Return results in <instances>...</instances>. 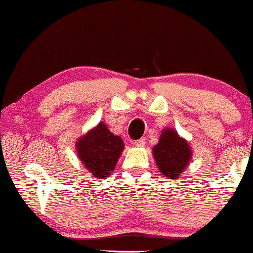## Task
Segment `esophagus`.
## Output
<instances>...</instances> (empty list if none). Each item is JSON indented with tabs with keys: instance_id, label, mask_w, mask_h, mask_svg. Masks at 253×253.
<instances>
[{
	"instance_id": "1",
	"label": "esophagus",
	"mask_w": 253,
	"mask_h": 253,
	"mask_svg": "<svg viewBox=\"0 0 253 253\" xmlns=\"http://www.w3.org/2000/svg\"><path fill=\"white\" fill-rule=\"evenodd\" d=\"M134 145L136 147H143L145 145V138H141V139H138V140H135Z\"/></svg>"
}]
</instances>
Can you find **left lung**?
<instances>
[{
  "label": "left lung",
  "instance_id": "left-lung-1",
  "mask_svg": "<svg viewBox=\"0 0 253 253\" xmlns=\"http://www.w3.org/2000/svg\"><path fill=\"white\" fill-rule=\"evenodd\" d=\"M152 151L159 171L171 179L182 175L193 156L188 141L171 128L163 129L158 144Z\"/></svg>",
  "mask_w": 253,
  "mask_h": 253
}]
</instances>
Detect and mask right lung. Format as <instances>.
Listing matches in <instances>:
<instances>
[{
  "mask_svg": "<svg viewBox=\"0 0 253 253\" xmlns=\"http://www.w3.org/2000/svg\"><path fill=\"white\" fill-rule=\"evenodd\" d=\"M80 161L85 169L96 178L108 177L114 170L119 157L124 151V141L107 128V125L100 123L90 129L76 143Z\"/></svg>",
  "mask_w": 253,
  "mask_h": 253,
  "instance_id": "1",
  "label": "right lung"
}]
</instances>
